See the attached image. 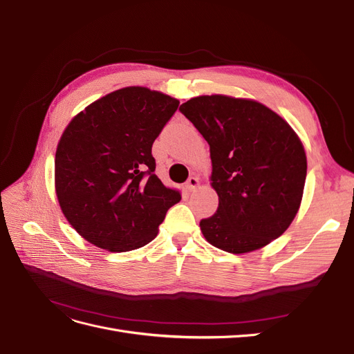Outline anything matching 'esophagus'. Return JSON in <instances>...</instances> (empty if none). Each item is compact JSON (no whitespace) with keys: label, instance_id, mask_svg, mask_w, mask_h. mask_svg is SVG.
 I'll list each match as a JSON object with an SVG mask.
<instances>
[{"label":"esophagus","instance_id":"obj_1","mask_svg":"<svg viewBox=\"0 0 354 354\" xmlns=\"http://www.w3.org/2000/svg\"><path fill=\"white\" fill-rule=\"evenodd\" d=\"M198 185H199V178L198 177H189L187 181H186V189L189 192H192V190L196 189Z\"/></svg>","mask_w":354,"mask_h":354}]
</instances>
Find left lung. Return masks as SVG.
Returning <instances> with one entry per match:
<instances>
[{
  "instance_id": "1",
  "label": "left lung",
  "mask_w": 354,
  "mask_h": 354,
  "mask_svg": "<svg viewBox=\"0 0 354 354\" xmlns=\"http://www.w3.org/2000/svg\"><path fill=\"white\" fill-rule=\"evenodd\" d=\"M209 145L214 216L199 226L226 252L263 248L289 227L303 198L307 159L298 136L264 104L227 95H201L180 106Z\"/></svg>"
}]
</instances>
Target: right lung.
<instances>
[{"label": "right lung", "mask_w": 354, "mask_h": 354, "mask_svg": "<svg viewBox=\"0 0 354 354\" xmlns=\"http://www.w3.org/2000/svg\"><path fill=\"white\" fill-rule=\"evenodd\" d=\"M178 104L159 91L127 87L95 100L66 127L56 151V194L84 239L113 252L155 239L181 199L156 177L152 156Z\"/></svg>", "instance_id": "1"}]
</instances>
